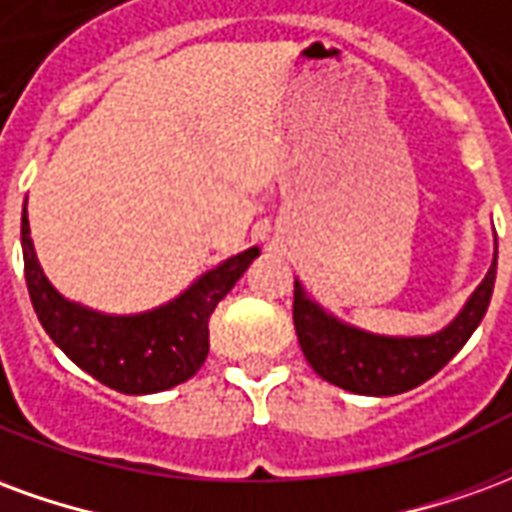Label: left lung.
I'll return each mask as SVG.
<instances>
[{"label": "left lung", "instance_id": "left-lung-1", "mask_svg": "<svg viewBox=\"0 0 512 512\" xmlns=\"http://www.w3.org/2000/svg\"><path fill=\"white\" fill-rule=\"evenodd\" d=\"M494 279L496 252L488 274L466 299L463 310L441 332L419 337H389L356 329L312 301L296 279L293 326L301 351L323 381L356 395H400L436 376L466 345L491 304Z\"/></svg>", "mask_w": 512, "mask_h": 512}]
</instances>
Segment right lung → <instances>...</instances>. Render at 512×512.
Here are the masks:
<instances>
[{"mask_svg":"<svg viewBox=\"0 0 512 512\" xmlns=\"http://www.w3.org/2000/svg\"><path fill=\"white\" fill-rule=\"evenodd\" d=\"M24 274L38 321L73 365L123 395H153L189 381L208 356V321L260 249L227 257L156 310L109 315L71 301L54 288L32 246L27 205L21 211Z\"/></svg>","mask_w":512,"mask_h":512,"instance_id":"right-lung-1","label":"right lung"}]
</instances>
